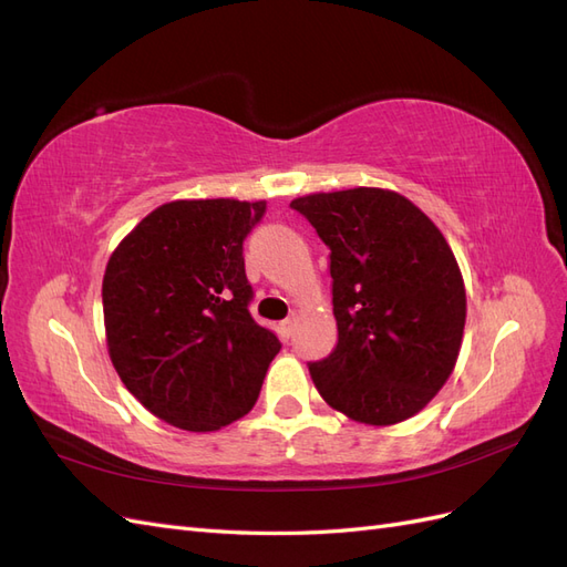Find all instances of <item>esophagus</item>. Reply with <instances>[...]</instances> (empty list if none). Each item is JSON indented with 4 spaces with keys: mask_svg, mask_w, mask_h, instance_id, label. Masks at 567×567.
<instances>
[{
    "mask_svg": "<svg viewBox=\"0 0 567 567\" xmlns=\"http://www.w3.org/2000/svg\"><path fill=\"white\" fill-rule=\"evenodd\" d=\"M298 319H300V312H290V317H288L286 321H281V333H284V338H290V336L296 333Z\"/></svg>",
    "mask_w": 567,
    "mask_h": 567,
    "instance_id": "1",
    "label": "esophagus"
}]
</instances>
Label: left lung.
Instances as JSON below:
<instances>
[{
    "label": "left lung",
    "instance_id": "left-lung-1",
    "mask_svg": "<svg viewBox=\"0 0 567 567\" xmlns=\"http://www.w3.org/2000/svg\"><path fill=\"white\" fill-rule=\"evenodd\" d=\"M331 250L336 350L310 362L326 404L369 425L406 421L447 383L466 326L456 257L431 217L388 188L290 200Z\"/></svg>",
    "mask_w": 567,
    "mask_h": 567
}]
</instances>
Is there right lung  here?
<instances>
[{
    "label": "right lung",
    "instance_id": "obj_1",
    "mask_svg": "<svg viewBox=\"0 0 567 567\" xmlns=\"http://www.w3.org/2000/svg\"><path fill=\"white\" fill-rule=\"evenodd\" d=\"M265 200H173L113 250L104 323L120 381L153 416L210 433L257 402L279 338L248 305L244 241Z\"/></svg>",
    "mask_w": 567,
    "mask_h": 567
}]
</instances>
